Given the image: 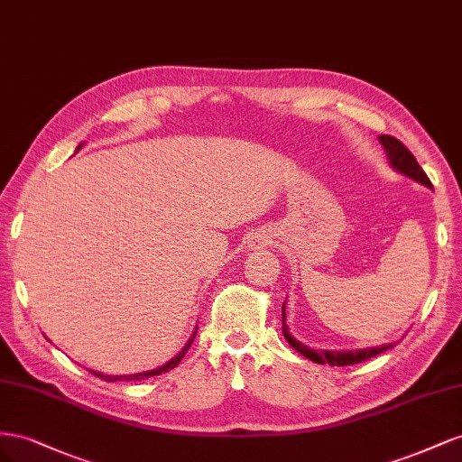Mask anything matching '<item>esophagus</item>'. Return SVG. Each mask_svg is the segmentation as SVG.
<instances>
[{"label": "esophagus", "mask_w": 462, "mask_h": 462, "mask_svg": "<svg viewBox=\"0 0 462 462\" xmlns=\"http://www.w3.org/2000/svg\"><path fill=\"white\" fill-rule=\"evenodd\" d=\"M270 243H272L270 236H265V235L256 236V246H258V248H262V246H265V245H270Z\"/></svg>", "instance_id": "34e87169"}]
</instances>
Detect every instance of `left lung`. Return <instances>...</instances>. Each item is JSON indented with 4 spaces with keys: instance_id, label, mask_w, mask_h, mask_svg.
Masks as SVG:
<instances>
[{
    "instance_id": "left-lung-1",
    "label": "left lung",
    "mask_w": 462,
    "mask_h": 462,
    "mask_svg": "<svg viewBox=\"0 0 462 462\" xmlns=\"http://www.w3.org/2000/svg\"><path fill=\"white\" fill-rule=\"evenodd\" d=\"M380 143L383 144L385 152H387V158L391 162V165L395 167L397 171H401L402 175H407L414 180H418V183H422L426 187L431 189V180L428 179V175L424 173V170L420 165H418L416 158L411 153V150L404 146L401 141H397L395 136L391 134H382L380 136ZM282 321H283V335L285 339L289 341V345L295 348V351H299L302 356L310 358L314 362H318V365H329V366H353V365H358V362H365L375 355H380L383 351H387V348H393V345H383V346H375V348H362V351H346V353H337V351H312V348H309L306 345L299 343L292 335L289 333L287 326H285V304H283V314H282Z\"/></svg>"
}]
</instances>
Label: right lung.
Listing matches in <instances>:
<instances>
[{"label": "right lung", "mask_w": 462, "mask_h": 462, "mask_svg": "<svg viewBox=\"0 0 462 462\" xmlns=\"http://www.w3.org/2000/svg\"><path fill=\"white\" fill-rule=\"evenodd\" d=\"M82 146V144H80ZM79 146V148H80ZM77 148V150H79ZM192 341H194V335L190 337V341L185 345V348L183 351H180L175 358H171L170 362H167V365H163L162 368H158V370H150V372H143V374H134V375H104V374H97V372H92L94 375H97L100 377V380H104V382H119V380H125V382H131V380H148V377H152V375H160V374H163V372H170V370H173L180 360H183V356H185V353L189 351V346L192 345Z\"/></svg>", "instance_id": "add662e5"}]
</instances>
